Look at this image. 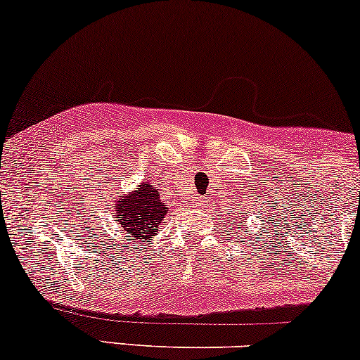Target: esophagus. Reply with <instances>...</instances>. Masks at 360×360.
Wrapping results in <instances>:
<instances>
[{"label":"esophagus","mask_w":360,"mask_h":360,"mask_svg":"<svg viewBox=\"0 0 360 360\" xmlns=\"http://www.w3.org/2000/svg\"><path fill=\"white\" fill-rule=\"evenodd\" d=\"M206 199L205 198H198V205H202V202H205Z\"/></svg>","instance_id":"esophagus-1"}]
</instances>
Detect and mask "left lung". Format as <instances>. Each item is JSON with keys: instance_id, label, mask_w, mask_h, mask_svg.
Segmentation results:
<instances>
[{"instance_id": "1", "label": "left lung", "mask_w": 360, "mask_h": 360, "mask_svg": "<svg viewBox=\"0 0 360 360\" xmlns=\"http://www.w3.org/2000/svg\"><path fill=\"white\" fill-rule=\"evenodd\" d=\"M240 213H241V211H240ZM240 219H241V218H240ZM240 223H245V221H243V219H241V221H240ZM238 226H240V224H238Z\"/></svg>"}]
</instances>
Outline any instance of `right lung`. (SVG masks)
<instances>
[{"instance_id":"right-lung-1","label":"right lung","mask_w":360,"mask_h":360,"mask_svg":"<svg viewBox=\"0 0 360 360\" xmlns=\"http://www.w3.org/2000/svg\"><path fill=\"white\" fill-rule=\"evenodd\" d=\"M169 207L161 201L158 189L150 183H141L136 191L117 198L115 221L139 241L153 238L167 214Z\"/></svg>"}]
</instances>
